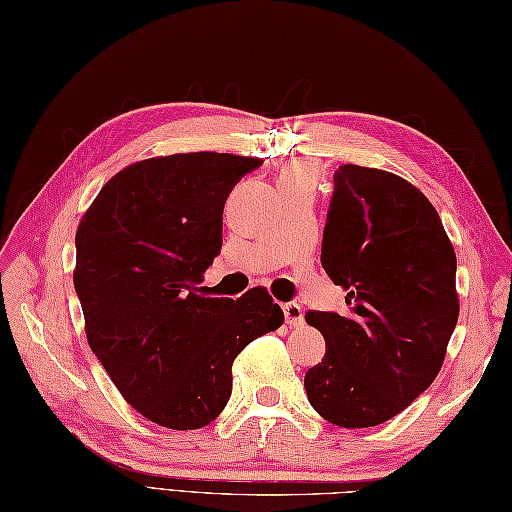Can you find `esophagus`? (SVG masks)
Wrapping results in <instances>:
<instances>
[{
	"mask_svg": "<svg viewBox=\"0 0 512 512\" xmlns=\"http://www.w3.org/2000/svg\"><path fill=\"white\" fill-rule=\"evenodd\" d=\"M281 310H283V316H285V323H288L290 327L303 325V310H301L299 303H283Z\"/></svg>",
	"mask_w": 512,
	"mask_h": 512,
	"instance_id": "1",
	"label": "esophagus"
}]
</instances>
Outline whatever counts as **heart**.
<instances>
[{
    "mask_svg": "<svg viewBox=\"0 0 512 512\" xmlns=\"http://www.w3.org/2000/svg\"><path fill=\"white\" fill-rule=\"evenodd\" d=\"M316 176H318V170H316V165L312 161H292L281 170L279 185H283V183L314 185Z\"/></svg>",
    "mask_w": 512,
    "mask_h": 512,
    "instance_id": "obj_1",
    "label": "heart"
}]
</instances>
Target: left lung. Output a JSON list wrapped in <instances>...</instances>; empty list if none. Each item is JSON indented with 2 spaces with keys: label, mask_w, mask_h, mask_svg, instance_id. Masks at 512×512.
Wrapping results in <instances>:
<instances>
[{
  "label": "left lung",
  "mask_w": 512,
  "mask_h": 512,
  "mask_svg": "<svg viewBox=\"0 0 512 512\" xmlns=\"http://www.w3.org/2000/svg\"><path fill=\"white\" fill-rule=\"evenodd\" d=\"M320 261L347 312L305 314L327 349L305 373L307 399L334 425H379L441 371L460 310L454 246L417 187L349 163L334 174Z\"/></svg>",
  "instance_id": "left-lung-1"
}]
</instances>
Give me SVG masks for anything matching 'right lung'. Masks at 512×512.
<instances>
[{
	"label": "right lung",
	"mask_w": 512,
	"mask_h": 512,
	"mask_svg": "<svg viewBox=\"0 0 512 512\" xmlns=\"http://www.w3.org/2000/svg\"><path fill=\"white\" fill-rule=\"evenodd\" d=\"M259 159L187 152L128 165L80 220L74 285L89 347L122 397L170 430L209 425L229 403L231 366L283 312L264 288L211 299L222 211Z\"/></svg>",
	"instance_id": "right-lung-1"
}]
</instances>
